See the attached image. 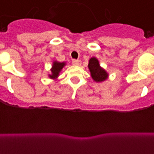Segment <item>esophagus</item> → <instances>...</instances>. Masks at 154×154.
<instances>
[{
    "instance_id": "34e87169",
    "label": "esophagus",
    "mask_w": 154,
    "mask_h": 154,
    "mask_svg": "<svg viewBox=\"0 0 154 154\" xmlns=\"http://www.w3.org/2000/svg\"><path fill=\"white\" fill-rule=\"evenodd\" d=\"M72 64H74V65H80L81 64V61L79 60H72Z\"/></svg>"
}]
</instances>
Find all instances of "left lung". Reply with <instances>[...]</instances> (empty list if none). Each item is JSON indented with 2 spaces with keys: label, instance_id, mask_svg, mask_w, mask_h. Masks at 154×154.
Here are the masks:
<instances>
[{
  "label": "left lung",
  "instance_id": "obj_1",
  "mask_svg": "<svg viewBox=\"0 0 154 154\" xmlns=\"http://www.w3.org/2000/svg\"><path fill=\"white\" fill-rule=\"evenodd\" d=\"M88 68L91 72V76L95 82H102L108 78V74L105 70L100 67L97 59L92 57L89 61Z\"/></svg>",
  "mask_w": 154,
  "mask_h": 154
}]
</instances>
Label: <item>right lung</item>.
Masks as SVG:
<instances>
[{"mask_svg":"<svg viewBox=\"0 0 154 154\" xmlns=\"http://www.w3.org/2000/svg\"><path fill=\"white\" fill-rule=\"evenodd\" d=\"M65 65V63H60V62L54 61L53 62V67H52L51 72L52 75H49V77L51 79H56L57 76L59 75L60 72L61 71L63 66Z\"/></svg>","mask_w":154,"mask_h":154,"instance_id":"right-lung-1","label":"right lung"}]
</instances>
